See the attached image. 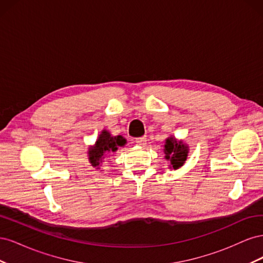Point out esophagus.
I'll return each mask as SVG.
<instances>
[{"label":"esophagus","mask_w":263,"mask_h":263,"mask_svg":"<svg viewBox=\"0 0 263 263\" xmlns=\"http://www.w3.org/2000/svg\"><path fill=\"white\" fill-rule=\"evenodd\" d=\"M136 142H137L138 145H140V146H145V145H146V142H147V138H146V136L136 138Z\"/></svg>","instance_id":"esophagus-1"}]
</instances>
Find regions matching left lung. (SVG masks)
<instances>
[{
    "label": "left lung",
    "instance_id": "1",
    "mask_svg": "<svg viewBox=\"0 0 263 263\" xmlns=\"http://www.w3.org/2000/svg\"><path fill=\"white\" fill-rule=\"evenodd\" d=\"M189 145L184 140H179L171 135L164 141V158L169 161V168L177 170L185 163L189 154Z\"/></svg>",
    "mask_w": 263,
    "mask_h": 263
}]
</instances>
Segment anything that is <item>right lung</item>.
<instances>
[{
    "label": "right lung",
    "mask_w": 263,
    "mask_h": 263,
    "mask_svg": "<svg viewBox=\"0 0 263 263\" xmlns=\"http://www.w3.org/2000/svg\"><path fill=\"white\" fill-rule=\"evenodd\" d=\"M126 144L127 140L121 135L113 136L108 130L103 129L95 144L90 146L89 150H87L89 162L95 169L100 170V166L104 162L105 157L116 153L119 147H124Z\"/></svg>",
    "instance_id": "right-lung-1"
}]
</instances>
